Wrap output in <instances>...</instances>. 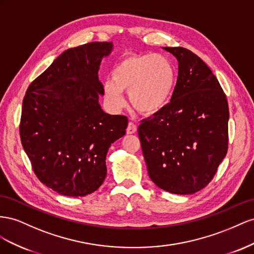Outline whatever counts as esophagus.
<instances>
[{
	"instance_id": "1",
	"label": "esophagus",
	"mask_w": 254,
	"mask_h": 254,
	"mask_svg": "<svg viewBox=\"0 0 254 254\" xmlns=\"http://www.w3.org/2000/svg\"><path fill=\"white\" fill-rule=\"evenodd\" d=\"M136 131H137L136 125H134L133 122H128L127 127V134H134V133H136Z\"/></svg>"
}]
</instances>
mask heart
Here are the masks:
<instances>
[{
  "mask_svg": "<svg viewBox=\"0 0 254 254\" xmlns=\"http://www.w3.org/2000/svg\"><path fill=\"white\" fill-rule=\"evenodd\" d=\"M175 85V70L161 54H129L115 64L112 81L103 85V95L115 110L125 106L123 91H129V102L142 115L162 111Z\"/></svg>",
  "mask_w": 254,
  "mask_h": 254,
  "instance_id": "b5f03b06",
  "label": "heart"
}]
</instances>
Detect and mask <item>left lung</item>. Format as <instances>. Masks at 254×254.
Masks as SVG:
<instances>
[{
	"label": "left lung",
	"instance_id": "8db88e82",
	"mask_svg": "<svg viewBox=\"0 0 254 254\" xmlns=\"http://www.w3.org/2000/svg\"><path fill=\"white\" fill-rule=\"evenodd\" d=\"M179 62L170 102L138 127L150 179L162 190L191 194L204 188L228 152L226 93L206 64L182 47L164 48Z\"/></svg>",
	"mask_w": 254,
	"mask_h": 254
}]
</instances>
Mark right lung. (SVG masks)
<instances>
[{
  "instance_id": "obj_1",
  "label": "right lung",
  "mask_w": 254,
  "mask_h": 254,
  "mask_svg": "<svg viewBox=\"0 0 254 254\" xmlns=\"http://www.w3.org/2000/svg\"><path fill=\"white\" fill-rule=\"evenodd\" d=\"M112 42L68 49L28 86L20 137L40 182L68 197L96 191L106 177L111 144L126 134L127 118L103 112L98 72Z\"/></svg>"
}]
</instances>
